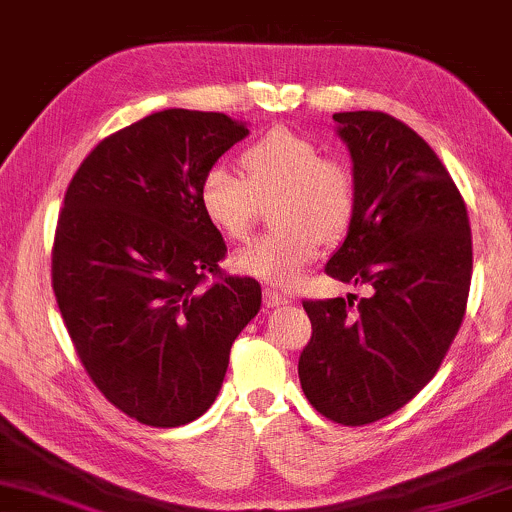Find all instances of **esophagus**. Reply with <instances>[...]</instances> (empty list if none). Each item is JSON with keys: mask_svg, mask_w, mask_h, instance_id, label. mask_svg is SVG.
<instances>
[{"mask_svg": "<svg viewBox=\"0 0 512 512\" xmlns=\"http://www.w3.org/2000/svg\"><path fill=\"white\" fill-rule=\"evenodd\" d=\"M291 300H288V295H283L279 291H272V288H264V305L267 307H281V305H288Z\"/></svg>", "mask_w": 512, "mask_h": 512, "instance_id": "1", "label": "esophagus"}]
</instances>
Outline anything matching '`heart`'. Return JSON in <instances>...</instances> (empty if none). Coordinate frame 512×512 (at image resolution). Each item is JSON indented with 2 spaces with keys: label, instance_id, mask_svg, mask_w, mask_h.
<instances>
[{
  "label": "heart",
  "instance_id": "obj_1",
  "mask_svg": "<svg viewBox=\"0 0 512 512\" xmlns=\"http://www.w3.org/2000/svg\"><path fill=\"white\" fill-rule=\"evenodd\" d=\"M243 178L229 166H209L200 181L205 217L231 240H243L260 214V202L274 197L269 219L276 224L233 257L238 272L291 286L317 257L319 240L334 243L355 214V181L338 159L303 135L274 128L240 152Z\"/></svg>",
  "mask_w": 512,
  "mask_h": 512
}]
</instances>
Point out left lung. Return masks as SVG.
<instances>
[{
  "label": "left lung",
  "instance_id": "left-lung-1",
  "mask_svg": "<svg viewBox=\"0 0 512 512\" xmlns=\"http://www.w3.org/2000/svg\"><path fill=\"white\" fill-rule=\"evenodd\" d=\"M353 159L355 214L326 274L372 295L305 300L307 400L346 427L403 408L439 369L472 279L467 207L424 140L384 112L334 114Z\"/></svg>",
  "mask_w": 512,
  "mask_h": 512
}]
</instances>
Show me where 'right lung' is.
I'll use <instances>...</instances> for the list:
<instances>
[{
  "mask_svg": "<svg viewBox=\"0 0 512 512\" xmlns=\"http://www.w3.org/2000/svg\"><path fill=\"white\" fill-rule=\"evenodd\" d=\"M248 133L226 114L164 109L104 138L64 195L52 248L59 312L97 389L147 427L207 412L233 341L260 312V283L221 276L226 243L197 195ZM209 273L218 281L202 289Z\"/></svg>",
  "mask_w": 512,
  "mask_h": 512,
  "instance_id": "add662e5",
  "label": "right lung"
}]
</instances>
